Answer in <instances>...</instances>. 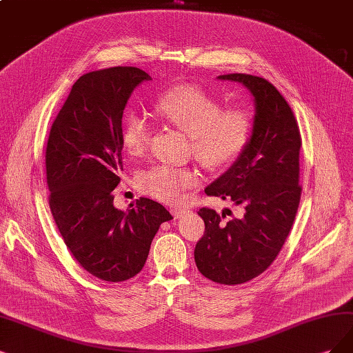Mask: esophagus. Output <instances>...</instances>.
<instances>
[{
  "instance_id": "esophagus-1",
  "label": "esophagus",
  "mask_w": 353,
  "mask_h": 353,
  "mask_svg": "<svg viewBox=\"0 0 353 353\" xmlns=\"http://www.w3.org/2000/svg\"><path fill=\"white\" fill-rule=\"evenodd\" d=\"M186 212H188V210H179V208H174V210H172V214L174 215V218H181Z\"/></svg>"
}]
</instances>
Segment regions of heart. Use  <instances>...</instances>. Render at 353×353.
I'll return each mask as SVG.
<instances>
[{"mask_svg":"<svg viewBox=\"0 0 353 353\" xmlns=\"http://www.w3.org/2000/svg\"><path fill=\"white\" fill-rule=\"evenodd\" d=\"M154 110L163 119L190 137V151L206 168L223 172L236 164L250 145L252 113L243 108H227L223 100L202 87L179 84L155 97ZM152 126L139 113L123 119L122 142L130 157H141L150 147ZM196 172L188 167L159 164L138 177L139 188L150 196L177 203L198 185Z\"/></svg>","mask_w":353,"mask_h":353,"instance_id":"heart-1","label":"heart"}]
</instances>
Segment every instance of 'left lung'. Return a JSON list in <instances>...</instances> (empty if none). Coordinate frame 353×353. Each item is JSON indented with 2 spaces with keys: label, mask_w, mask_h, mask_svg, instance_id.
Wrapping results in <instances>:
<instances>
[{
  "label": "left lung",
  "mask_w": 353,
  "mask_h": 353,
  "mask_svg": "<svg viewBox=\"0 0 353 353\" xmlns=\"http://www.w3.org/2000/svg\"><path fill=\"white\" fill-rule=\"evenodd\" d=\"M221 80L243 83L256 101L250 145L241 159L205 189L210 196L244 208L240 218L224 221L201 208L205 232L194 247L202 275L216 283L249 282L273 263L291 232L301 199L299 148L303 145L292 109L265 78L225 74Z\"/></svg>",
  "instance_id": "8db88e82"
}]
</instances>
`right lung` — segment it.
I'll use <instances>...</instances> for the list:
<instances>
[{"instance_id": "right-lung-1", "label": "right lung", "mask_w": 353, "mask_h": 353, "mask_svg": "<svg viewBox=\"0 0 353 353\" xmlns=\"http://www.w3.org/2000/svg\"><path fill=\"white\" fill-rule=\"evenodd\" d=\"M151 77L112 67L78 78L52 123L45 163L49 206L68 250L94 278L122 282L147 262L160 225L173 216L139 198L128 212L113 206L121 183L122 116L134 88Z\"/></svg>"}]
</instances>
